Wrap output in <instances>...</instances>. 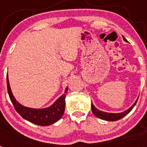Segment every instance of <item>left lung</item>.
Instances as JSON below:
<instances>
[{"label":"left lung","instance_id":"1","mask_svg":"<svg viewBox=\"0 0 147 147\" xmlns=\"http://www.w3.org/2000/svg\"><path fill=\"white\" fill-rule=\"evenodd\" d=\"M123 39H124V41L127 42V40H126V38L124 37H123ZM138 99L136 100V102L133 104L132 107L130 108H129L127 110L124 111L123 113H105L102 112V111H100L98 109H96L94 107V105H93V103L91 102V109H92V112L94 114L96 117L99 118L101 119H103V120L106 121H115L119 120V119H122L123 117H124L125 115H127V114L130 112L131 110H132V108L134 107V106L136 105V104L137 103Z\"/></svg>","mask_w":147,"mask_h":147}]
</instances>
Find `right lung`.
Masks as SVG:
<instances>
[{
	"instance_id": "obj_1",
	"label": "right lung",
	"mask_w": 147,
	"mask_h": 147,
	"mask_svg": "<svg viewBox=\"0 0 147 147\" xmlns=\"http://www.w3.org/2000/svg\"><path fill=\"white\" fill-rule=\"evenodd\" d=\"M7 82V90L10 100L13 104L17 112L21 115L22 117L33 124L40 126H48L54 124L62 118L64 114L65 106V93L67 91L66 88L64 94H62L59 98L51 107L45 109H32L23 107V105L18 103L13 96L11 88L9 86L8 75L6 76Z\"/></svg>"
}]
</instances>
